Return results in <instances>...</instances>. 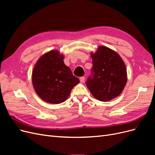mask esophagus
Here are the masks:
<instances>
[{
	"mask_svg": "<svg viewBox=\"0 0 155 155\" xmlns=\"http://www.w3.org/2000/svg\"><path fill=\"white\" fill-rule=\"evenodd\" d=\"M79 79H80V81H81V83H83L84 81H85V78L84 77V76H82V77H81L80 78H79Z\"/></svg>",
	"mask_w": 155,
	"mask_h": 155,
	"instance_id": "obj_1",
	"label": "esophagus"
}]
</instances>
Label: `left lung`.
I'll return each mask as SVG.
<instances>
[{"mask_svg": "<svg viewBox=\"0 0 155 155\" xmlns=\"http://www.w3.org/2000/svg\"><path fill=\"white\" fill-rule=\"evenodd\" d=\"M93 67L87 87L96 99L108 101L122 92L127 81L125 63L115 51L100 46L91 54Z\"/></svg>", "mask_w": 155, "mask_h": 155, "instance_id": "1", "label": "left lung"}]
</instances>
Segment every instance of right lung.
<instances>
[{"label": "right lung", "mask_w": 155, "mask_h": 155, "mask_svg": "<svg viewBox=\"0 0 155 155\" xmlns=\"http://www.w3.org/2000/svg\"><path fill=\"white\" fill-rule=\"evenodd\" d=\"M63 59V54L58 50H51L37 60L33 69L34 90L42 100L50 104H59L67 100L73 87L79 83Z\"/></svg>", "instance_id": "right-lung-1"}]
</instances>
